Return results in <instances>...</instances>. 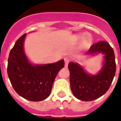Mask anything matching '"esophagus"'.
Returning <instances> with one entry per match:
<instances>
[{
	"mask_svg": "<svg viewBox=\"0 0 121 121\" xmlns=\"http://www.w3.org/2000/svg\"><path fill=\"white\" fill-rule=\"evenodd\" d=\"M64 60H65V67H67V66H68V63L70 62V58H69L68 57H65Z\"/></svg>",
	"mask_w": 121,
	"mask_h": 121,
	"instance_id": "obj_1",
	"label": "esophagus"
}]
</instances>
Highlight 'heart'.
<instances>
[{"instance_id": "b5f03b06", "label": "heart", "mask_w": 121, "mask_h": 121, "mask_svg": "<svg viewBox=\"0 0 121 121\" xmlns=\"http://www.w3.org/2000/svg\"><path fill=\"white\" fill-rule=\"evenodd\" d=\"M82 37V36L78 35V36H77V39H81ZM91 41H92V38L88 35H86V36H85V37L83 39L82 46L83 47H86V46H88L90 44Z\"/></svg>"}]
</instances>
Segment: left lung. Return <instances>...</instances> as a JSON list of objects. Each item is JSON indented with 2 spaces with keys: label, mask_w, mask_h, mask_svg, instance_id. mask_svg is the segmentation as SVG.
Listing matches in <instances>:
<instances>
[{
  "label": "left lung",
  "mask_w": 121,
  "mask_h": 121,
  "mask_svg": "<svg viewBox=\"0 0 121 121\" xmlns=\"http://www.w3.org/2000/svg\"><path fill=\"white\" fill-rule=\"evenodd\" d=\"M104 55L102 66L95 75H92L79 63L70 62V82L71 90L77 99L82 101H92L100 97L109 90L116 70L115 55L107 42L99 41L90 47L86 55Z\"/></svg>",
  "instance_id": "left-lung-1"
}]
</instances>
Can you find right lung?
Masks as SVG:
<instances>
[{
	"label": "right lung",
	"instance_id": "right-lung-1",
	"mask_svg": "<svg viewBox=\"0 0 121 121\" xmlns=\"http://www.w3.org/2000/svg\"><path fill=\"white\" fill-rule=\"evenodd\" d=\"M26 36V34L20 37L10 50L7 74L13 88L20 96L31 101H41L51 94L55 78L64 67L65 62L61 60L49 64H33L24 51Z\"/></svg>",
	"mask_w": 121,
	"mask_h": 121
}]
</instances>
